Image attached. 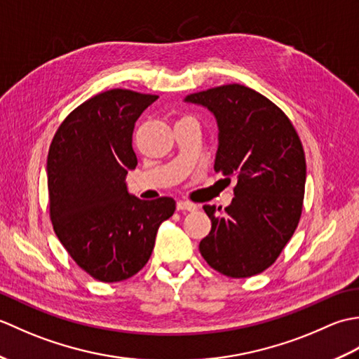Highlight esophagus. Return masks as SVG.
<instances>
[{
  "instance_id": "34e87169",
  "label": "esophagus",
  "mask_w": 359,
  "mask_h": 359,
  "mask_svg": "<svg viewBox=\"0 0 359 359\" xmlns=\"http://www.w3.org/2000/svg\"><path fill=\"white\" fill-rule=\"evenodd\" d=\"M175 207H177L179 211H194V210H197V205L193 203V202H188V201H179Z\"/></svg>"
}]
</instances>
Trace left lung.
I'll return each instance as SVG.
<instances>
[{
	"label": "left lung",
	"instance_id": "left-lung-1",
	"mask_svg": "<svg viewBox=\"0 0 359 359\" xmlns=\"http://www.w3.org/2000/svg\"><path fill=\"white\" fill-rule=\"evenodd\" d=\"M185 100L215 114V171L238 180L233 202L222 213L203 207L211 231L201 241V255L228 278L255 276L276 262L299 224L307 168L301 139L284 111L238 83Z\"/></svg>",
	"mask_w": 359,
	"mask_h": 359
}]
</instances>
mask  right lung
<instances>
[{
  "instance_id": "add662e5",
  "label": "right lung",
  "mask_w": 359,
  "mask_h": 359,
  "mask_svg": "<svg viewBox=\"0 0 359 359\" xmlns=\"http://www.w3.org/2000/svg\"><path fill=\"white\" fill-rule=\"evenodd\" d=\"M158 95L111 89L77 106L53 135L48 154L53 231L81 270L120 282L149 261L158 225L174 215L171 197L140 201L125 177L137 166V118Z\"/></svg>"
}]
</instances>
